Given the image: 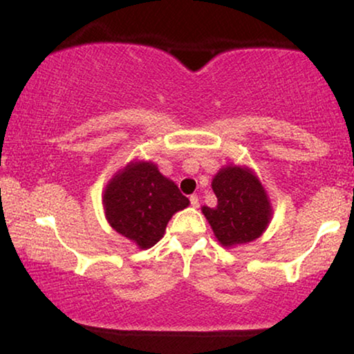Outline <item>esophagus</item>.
Returning <instances> with one entry per match:
<instances>
[{
  "mask_svg": "<svg viewBox=\"0 0 354 354\" xmlns=\"http://www.w3.org/2000/svg\"><path fill=\"white\" fill-rule=\"evenodd\" d=\"M189 204H192L193 207H198V206H199V198H198V194H192V196H189Z\"/></svg>",
  "mask_w": 354,
  "mask_h": 354,
  "instance_id": "obj_1",
  "label": "esophagus"
}]
</instances>
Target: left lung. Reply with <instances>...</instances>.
<instances>
[{"label":"left lung","instance_id":"obj_1","mask_svg":"<svg viewBox=\"0 0 354 354\" xmlns=\"http://www.w3.org/2000/svg\"><path fill=\"white\" fill-rule=\"evenodd\" d=\"M217 206L203 207L220 244L250 243L265 232L271 217L266 193L249 169L225 167L212 180Z\"/></svg>","mask_w":354,"mask_h":354}]
</instances>
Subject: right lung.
<instances>
[{"mask_svg":"<svg viewBox=\"0 0 354 354\" xmlns=\"http://www.w3.org/2000/svg\"><path fill=\"white\" fill-rule=\"evenodd\" d=\"M189 204L176 183L155 165L134 162L115 176L104 194L106 218L118 233L140 249L155 245L174 214Z\"/></svg>","mask_w":354,"mask_h":354,"instance_id":"add662e5","label":"right lung"}]
</instances>
